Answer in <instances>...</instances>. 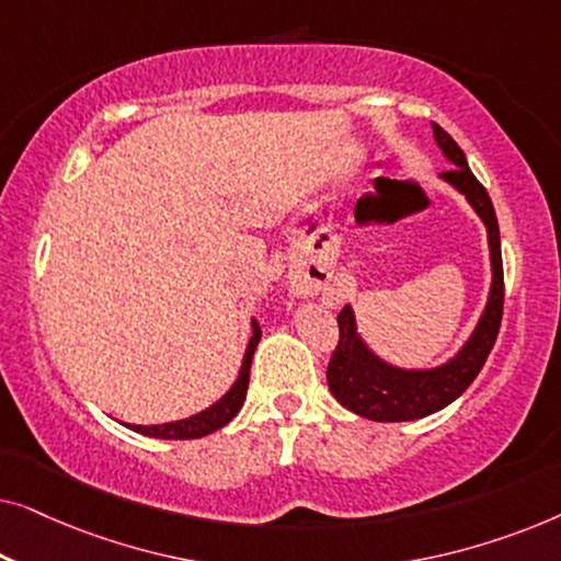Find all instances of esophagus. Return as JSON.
Wrapping results in <instances>:
<instances>
[{
  "mask_svg": "<svg viewBox=\"0 0 561 561\" xmlns=\"http://www.w3.org/2000/svg\"><path fill=\"white\" fill-rule=\"evenodd\" d=\"M327 280H329L327 267H319V273L317 271H313V273L296 271L294 273V280H290V286H294V290H296L298 296H313V294H319V290L327 286Z\"/></svg>",
  "mask_w": 561,
  "mask_h": 561,
  "instance_id": "obj_1",
  "label": "esophagus"
}]
</instances>
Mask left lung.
<instances>
[{
	"instance_id": "left-lung-1",
	"label": "left lung",
	"mask_w": 561,
	"mask_h": 561,
	"mask_svg": "<svg viewBox=\"0 0 561 561\" xmlns=\"http://www.w3.org/2000/svg\"><path fill=\"white\" fill-rule=\"evenodd\" d=\"M432 129L444 158L455 165L444 171L442 179L470 202L488 229L493 283H490L485 311H482L470 340L462 344V350L455 357L439 367H428V370H403V367L388 365L386 359H380L359 336L352 306H344L336 317L340 344L329 359L327 382L344 409L370 421L424 419L428 413L442 411L444 405L457 401L485 365L503 319L501 229H497L493 202H490L485 186L474 179L470 165H467L462 148L436 122H432Z\"/></svg>"
}]
</instances>
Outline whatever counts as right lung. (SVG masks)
<instances>
[{
	"instance_id": "add662e5",
	"label": "right lung",
	"mask_w": 561,
	"mask_h": 561,
	"mask_svg": "<svg viewBox=\"0 0 561 561\" xmlns=\"http://www.w3.org/2000/svg\"><path fill=\"white\" fill-rule=\"evenodd\" d=\"M260 342V327L257 321L252 319V336L248 342V350H244L242 357V367L237 380L232 382V388L227 390L225 396L219 398L217 403L209 405V409L196 413V416L181 419V421H171V424H158V426H137V424H125L127 428H133L137 434L145 436H156V439H202V436L217 432V428L227 426L237 413H240L244 396H248V386H250V365H252V355H255V347Z\"/></svg>"
}]
</instances>
